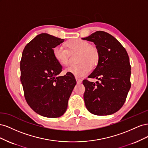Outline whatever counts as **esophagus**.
I'll return each mask as SVG.
<instances>
[{"mask_svg":"<svg viewBox=\"0 0 148 148\" xmlns=\"http://www.w3.org/2000/svg\"><path fill=\"white\" fill-rule=\"evenodd\" d=\"M76 80H77V83H81L82 82V79L78 78H76Z\"/></svg>","mask_w":148,"mask_h":148,"instance_id":"34e87169","label":"esophagus"}]
</instances>
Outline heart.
Returning a JSON list of instances; mask_svg holds the SVG:
<instances>
[{"label":"heart","instance_id":"b5f03b06","mask_svg":"<svg viewBox=\"0 0 148 148\" xmlns=\"http://www.w3.org/2000/svg\"><path fill=\"white\" fill-rule=\"evenodd\" d=\"M68 49L57 46L53 49L54 59L62 65H68L70 53L79 52L77 65H71L65 69L66 73L73 74L77 78H82L90 72L92 67H95L99 60V52L97 47L91 46L86 40L74 39L67 41Z\"/></svg>","mask_w":148,"mask_h":148}]
</instances>
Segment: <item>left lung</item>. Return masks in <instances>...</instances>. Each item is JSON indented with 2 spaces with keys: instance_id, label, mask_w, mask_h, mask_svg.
Instances as JSON below:
<instances>
[{
  "instance_id": "obj_1",
  "label": "left lung",
  "mask_w": 148,
  "mask_h": 148,
  "mask_svg": "<svg viewBox=\"0 0 148 148\" xmlns=\"http://www.w3.org/2000/svg\"><path fill=\"white\" fill-rule=\"evenodd\" d=\"M95 43L99 52L96 68L84 79V100L89 112L96 115L115 113L123 106L131 87V66L127 51L111 34L97 31L82 38Z\"/></svg>"
}]
</instances>
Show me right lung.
<instances>
[{
    "label": "right lung",
    "instance_id": "obj_1",
    "mask_svg": "<svg viewBox=\"0 0 148 148\" xmlns=\"http://www.w3.org/2000/svg\"><path fill=\"white\" fill-rule=\"evenodd\" d=\"M64 41L47 33L36 36L26 44L20 61V80L28 104L43 117L63 115L75 86L74 76H59L62 65L53 57V49Z\"/></svg>",
    "mask_w": 148,
    "mask_h": 148
}]
</instances>
